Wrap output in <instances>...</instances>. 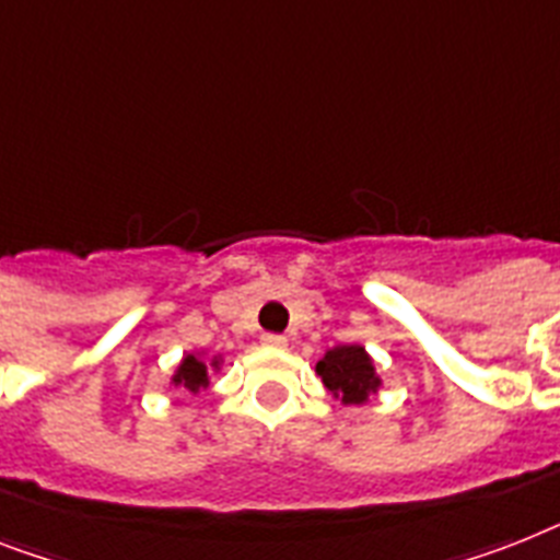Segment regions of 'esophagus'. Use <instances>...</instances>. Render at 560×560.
I'll return each instance as SVG.
<instances>
[{"mask_svg": "<svg viewBox=\"0 0 560 560\" xmlns=\"http://www.w3.org/2000/svg\"><path fill=\"white\" fill-rule=\"evenodd\" d=\"M262 346H266V349H285L289 340H285L283 335H262Z\"/></svg>", "mask_w": 560, "mask_h": 560, "instance_id": "34e87169", "label": "esophagus"}]
</instances>
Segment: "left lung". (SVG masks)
<instances>
[{"label":"left lung","instance_id":"1","mask_svg":"<svg viewBox=\"0 0 560 560\" xmlns=\"http://www.w3.org/2000/svg\"><path fill=\"white\" fill-rule=\"evenodd\" d=\"M317 374L326 389L340 397L346 406L366 404L369 395L381 389V377L374 372L372 358L358 343L335 346L317 360Z\"/></svg>","mask_w":560,"mask_h":560}]
</instances>
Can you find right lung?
Returning a JSON list of instances; mask_svg holds the SVG:
<instances>
[{"mask_svg": "<svg viewBox=\"0 0 560 560\" xmlns=\"http://www.w3.org/2000/svg\"><path fill=\"white\" fill-rule=\"evenodd\" d=\"M217 366H220V358H214L211 363H206L200 354H186V358H183V363L177 366V372H174V377H171V383H174L177 389L197 395L200 389H206L208 372Z\"/></svg>", "mask_w": 560, "mask_h": 560, "instance_id": "right-lung-1", "label": "right lung"}]
</instances>
